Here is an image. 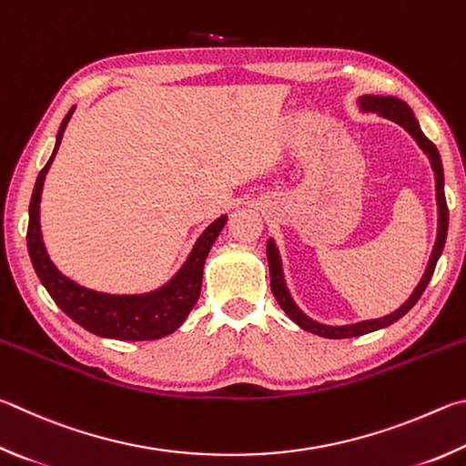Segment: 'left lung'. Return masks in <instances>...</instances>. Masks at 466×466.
<instances>
[{"label":"left lung","mask_w":466,"mask_h":466,"mask_svg":"<svg viewBox=\"0 0 466 466\" xmlns=\"http://www.w3.org/2000/svg\"><path fill=\"white\" fill-rule=\"evenodd\" d=\"M360 108L364 112H374L379 114L382 118H389L397 122V125H401L407 133H410L415 143H418L423 153L430 157L431 163V169H434V176H436V200H438V238H436V246L434 251H431V258H430V264L426 268V274H423L421 282L418 284V289L413 290V295L407 299V303L401 305V309H397L395 313H390L387 317H380V319H370V321H360V323H354V325H341V328H331V325H323V323H317L313 319H309V317L300 311V309L295 305V300L290 299L289 290H287V284H284L282 279V264H280V256H279V249H276L274 241L270 239L268 241V266H270V287L276 300H279V305L282 307V311L287 313L292 321H295L299 328H303L309 333H315V336H321V338H329V339H344V338H356V336H364V333H370V331H377L387 328V325L395 323L397 319H401V317L410 311V309L418 303L420 297L423 295V290H426L428 282L431 280V274H434V268L440 254H442L444 249V241H446V233H448V204H446V196H444V169H442V161H440V153L436 149V145L430 141V138L421 133L420 128V122L418 118L413 116V112L410 106H407L403 100H399V97L393 96H362L360 100Z\"/></svg>","instance_id":"obj_1"}]
</instances>
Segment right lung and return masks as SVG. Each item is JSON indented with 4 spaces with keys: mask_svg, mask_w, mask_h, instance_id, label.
Segmentation results:
<instances>
[{
    "mask_svg": "<svg viewBox=\"0 0 466 466\" xmlns=\"http://www.w3.org/2000/svg\"><path fill=\"white\" fill-rule=\"evenodd\" d=\"M71 114L73 108L61 122L55 151L51 159L46 161V166L40 169L35 192H32L30 198L26 241L32 266H35L40 282L45 284V289L48 290V295H51L56 307L65 315L71 317L73 321L79 323L81 328L96 333V336L128 341H147L169 336L171 331H176L184 323L187 313L192 311V307L200 297L204 262H207L208 251L218 238L220 228L225 227L227 217H220L215 223L208 225L207 231L196 241L192 254L186 259L182 270L174 276V280L167 282L159 290L149 292V295H104V292L89 290L86 287H79V284L69 279H65L46 256L43 235H40L38 208L45 176L48 167H51L56 149H59Z\"/></svg>",
    "mask_w": 466,
    "mask_h": 466,
    "instance_id": "1",
    "label": "right lung"
}]
</instances>
